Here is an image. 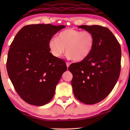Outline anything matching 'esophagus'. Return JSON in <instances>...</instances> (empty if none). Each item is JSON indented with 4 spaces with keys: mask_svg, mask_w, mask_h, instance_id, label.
Instances as JSON below:
<instances>
[{
    "mask_svg": "<svg viewBox=\"0 0 130 130\" xmlns=\"http://www.w3.org/2000/svg\"><path fill=\"white\" fill-rule=\"evenodd\" d=\"M70 63H69V62H66V66H67V68H68V67H69V66H70Z\"/></svg>",
    "mask_w": 130,
    "mask_h": 130,
    "instance_id": "esophagus-1",
    "label": "esophagus"
}]
</instances>
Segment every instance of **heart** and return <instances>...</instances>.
Wrapping results in <instances>:
<instances>
[{"mask_svg":"<svg viewBox=\"0 0 130 130\" xmlns=\"http://www.w3.org/2000/svg\"><path fill=\"white\" fill-rule=\"evenodd\" d=\"M94 44L95 38L90 32L69 28L60 32L57 38H51L48 47L55 57H61L66 48L69 58L74 61H81L91 53Z\"/></svg>","mask_w":130,"mask_h":130,"instance_id":"obj_1","label":"heart"}]
</instances>
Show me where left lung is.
<instances>
[{
    "label": "left lung",
    "instance_id": "obj_1",
    "mask_svg": "<svg viewBox=\"0 0 130 130\" xmlns=\"http://www.w3.org/2000/svg\"><path fill=\"white\" fill-rule=\"evenodd\" d=\"M78 27L93 35L95 44L87 57L69 67L73 74V91L80 102L95 104L109 95L118 80L121 71V46L107 28L100 25Z\"/></svg>",
    "mask_w": 130,
    "mask_h": 130
}]
</instances>
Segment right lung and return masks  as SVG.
<instances>
[{"label": "right lung", "mask_w": 130, "mask_h": 130, "mask_svg": "<svg viewBox=\"0 0 130 130\" xmlns=\"http://www.w3.org/2000/svg\"><path fill=\"white\" fill-rule=\"evenodd\" d=\"M64 25H28L14 38L8 51L6 69L19 96L28 104L42 106L54 96L66 64L50 53L48 42Z\"/></svg>", "instance_id": "1"}]
</instances>
